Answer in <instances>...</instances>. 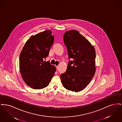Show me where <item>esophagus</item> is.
Here are the masks:
<instances>
[{
  "label": "esophagus",
  "instance_id": "34e87169",
  "mask_svg": "<svg viewBox=\"0 0 122 122\" xmlns=\"http://www.w3.org/2000/svg\"><path fill=\"white\" fill-rule=\"evenodd\" d=\"M56 69H57V70H58V66H56Z\"/></svg>",
  "mask_w": 122,
  "mask_h": 122
}]
</instances>
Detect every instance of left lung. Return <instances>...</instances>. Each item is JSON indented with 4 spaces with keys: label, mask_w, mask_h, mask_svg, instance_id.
<instances>
[{
    "label": "left lung",
    "mask_w": 122,
    "mask_h": 122,
    "mask_svg": "<svg viewBox=\"0 0 122 122\" xmlns=\"http://www.w3.org/2000/svg\"><path fill=\"white\" fill-rule=\"evenodd\" d=\"M64 43L67 47L70 61L66 72L61 75L65 88L79 92L86 87L96 72V51L87 39L76 30L66 31Z\"/></svg>",
    "instance_id": "1"
}]
</instances>
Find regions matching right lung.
Returning <instances> with one entry per match:
<instances>
[{"instance_id": "add662e5", "label": "right lung", "mask_w": 122, "mask_h": 122, "mask_svg": "<svg viewBox=\"0 0 122 122\" xmlns=\"http://www.w3.org/2000/svg\"><path fill=\"white\" fill-rule=\"evenodd\" d=\"M54 42L52 31L32 36L25 44L20 56V70L25 83L33 89L48 86L56 69L44 59Z\"/></svg>"}]
</instances>
